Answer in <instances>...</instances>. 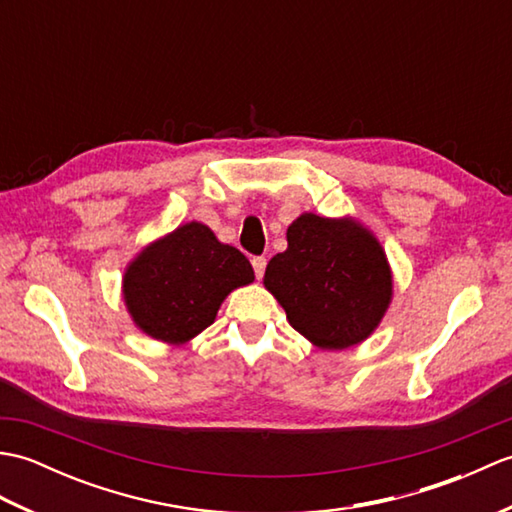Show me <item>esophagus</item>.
<instances>
[{
  "label": "esophagus",
  "instance_id": "obj_1",
  "mask_svg": "<svg viewBox=\"0 0 512 512\" xmlns=\"http://www.w3.org/2000/svg\"><path fill=\"white\" fill-rule=\"evenodd\" d=\"M253 270H255V277L262 279L264 270H266V259L264 257H253Z\"/></svg>",
  "mask_w": 512,
  "mask_h": 512
}]
</instances>
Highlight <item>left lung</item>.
<instances>
[{"instance_id": "8db88e82", "label": "left lung", "mask_w": 512, "mask_h": 512, "mask_svg": "<svg viewBox=\"0 0 512 512\" xmlns=\"http://www.w3.org/2000/svg\"><path fill=\"white\" fill-rule=\"evenodd\" d=\"M288 248L270 259L264 286L288 323L319 350L363 343L394 299L383 244L356 217L301 213L286 231Z\"/></svg>"}]
</instances>
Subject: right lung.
I'll use <instances>...</instances> for the list:
<instances>
[{"label":"right lung","mask_w":512,"mask_h":512,"mask_svg":"<svg viewBox=\"0 0 512 512\" xmlns=\"http://www.w3.org/2000/svg\"><path fill=\"white\" fill-rule=\"evenodd\" d=\"M253 281L248 259L193 220L136 253L123 273V301L140 332L184 345L209 328L233 290Z\"/></svg>","instance_id":"add662e5"}]
</instances>
